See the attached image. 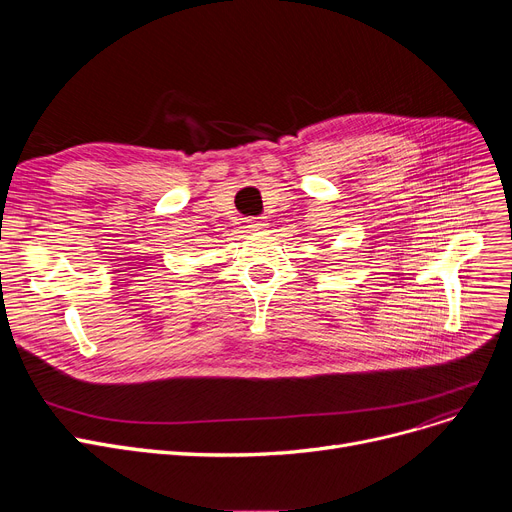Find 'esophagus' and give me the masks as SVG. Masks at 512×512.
<instances>
[{
    "instance_id": "obj_1",
    "label": "esophagus",
    "mask_w": 512,
    "mask_h": 512,
    "mask_svg": "<svg viewBox=\"0 0 512 512\" xmlns=\"http://www.w3.org/2000/svg\"><path fill=\"white\" fill-rule=\"evenodd\" d=\"M247 228H249V230H253V232L265 230V228H267V220H265V218H253V220H247Z\"/></svg>"
}]
</instances>
